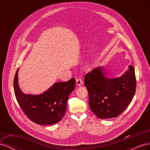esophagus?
<instances>
[{"label":"esophagus","instance_id":"34e87169","mask_svg":"<svg viewBox=\"0 0 150 150\" xmlns=\"http://www.w3.org/2000/svg\"><path fill=\"white\" fill-rule=\"evenodd\" d=\"M76 84L79 86H81V85L83 84V82H82V81H81V79H79V78L76 79Z\"/></svg>","mask_w":150,"mask_h":150}]
</instances>
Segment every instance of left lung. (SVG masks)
Wrapping results in <instances>:
<instances>
[{"mask_svg": "<svg viewBox=\"0 0 150 150\" xmlns=\"http://www.w3.org/2000/svg\"><path fill=\"white\" fill-rule=\"evenodd\" d=\"M84 85L89 93V105L95 115L100 119L117 117L134 96V68L129 65L120 77L111 78L103 67H98L85 76Z\"/></svg>", "mask_w": 150, "mask_h": 150, "instance_id": "1", "label": "left lung"}]
</instances>
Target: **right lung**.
Here are the masks:
<instances>
[{
	"mask_svg": "<svg viewBox=\"0 0 150 150\" xmlns=\"http://www.w3.org/2000/svg\"><path fill=\"white\" fill-rule=\"evenodd\" d=\"M17 69L13 79V89L20 107L29 118L38 125H52L60 121L66 112L67 101L75 88L76 81L55 83L40 94H25L18 81Z\"/></svg>",
	"mask_w": 150,
	"mask_h": 150,
	"instance_id": "add662e5",
	"label": "right lung"
}]
</instances>
